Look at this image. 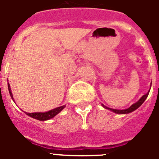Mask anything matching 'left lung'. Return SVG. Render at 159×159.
I'll return each mask as SVG.
<instances>
[{
  "label": "left lung",
  "mask_w": 159,
  "mask_h": 159,
  "mask_svg": "<svg viewBox=\"0 0 159 159\" xmlns=\"http://www.w3.org/2000/svg\"><path fill=\"white\" fill-rule=\"evenodd\" d=\"M148 95H149V92H148V93L143 95V96L142 97L141 99H140L137 102L134 103V104L131 105V106H130V107L127 108V109H125V110H116V109H112V108L107 107L104 106V105H103V104H102V107H103L107 108V109H109V110H111V111H114V112H115V113H117V114H127V113H130V112H131V111H134L136 110L137 108L141 106L142 104H143V102H144V101L146 100V99H147V98Z\"/></svg>",
  "instance_id": "1"
}]
</instances>
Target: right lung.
<instances>
[{"instance_id":"right-lung-1","label":"right lung","mask_w":159,"mask_h":159,"mask_svg":"<svg viewBox=\"0 0 159 159\" xmlns=\"http://www.w3.org/2000/svg\"><path fill=\"white\" fill-rule=\"evenodd\" d=\"M8 92H9V94H10V96L12 97V99H13V96H12V92H11V88L10 86H9V84L8 83ZM65 107V105L61 107H59L55 108V109H52V110L49 111L47 112H35V113H27V112H25L26 113V115H28L29 116L32 118H34V119H38V120H40V121H44V120H48V119H50L52 118H53L54 116H56L58 113H60L61 111Z\"/></svg>"}]
</instances>
